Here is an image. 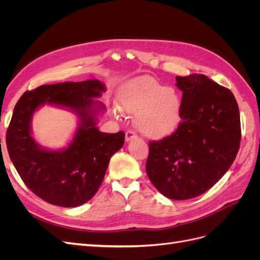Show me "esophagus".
<instances>
[{
    "label": "esophagus",
    "mask_w": 260,
    "mask_h": 260,
    "mask_svg": "<svg viewBox=\"0 0 260 260\" xmlns=\"http://www.w3.org/2000/svg\"><path fill=\"white\" fill-rule=\"evenodd\" d=\"M137 138H138V136L136 135L135 131L128 130L127 132H125V141H127V142H130V141L135 140V139H137Z\"/></svg>",
    "instance_id": "34e87169"
}]
</instances>
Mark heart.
I'll use <instances>...</instances> for the list:
<instances>
[{"mask_svg": "<svg viewBox=\"0 0 260 260\" xmlns=\"http://www.w3.org/2000/svg\"><path fill=\"white\" fill-rule=\"evenodd\" d=\"M121 111L137 115L136 127L143 136L160 140L174 133L181 120V98L151 76L125 83L118 95Z\"/></svg>", "mask_w": 260, "mask_h": 260, "instance_id": "heart-1", "label": "heart"}]
</instances>
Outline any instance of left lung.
<instances>
[{"label":"left lung","instance_id":"left-lung-1","mask_svg":"<svg viewBox=\"0 0 260 260\" xmlns=\"http://www.w3.org/2000/svg\"><path fill=\"white\" fill-rule=\"evenodd\" d=\"M182 91L181 122L171 136L149 142L146 174L164 196L190 200L205 193L229 170L241 142L233 93L205 75L176 77Z\"/></svg>","mask_w":260,"mask_h":260}]
</instances>
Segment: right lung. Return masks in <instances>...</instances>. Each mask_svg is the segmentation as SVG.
<instances>
[{
	"mask_svg": "<svg viewBox=\"0 0 260 260\" xmlns=\"http://www.w3.org/2000/svg\"><path fill=\"white\" fill-rule=\"evenodd\" d=\"M106 91L96 79L43 84L27 91L15 105L6 132L11 160L31 192L53 205L77 207L90 201L103 182L111 157L124 142V132H101L98 116L105 106L95 98ZM45 104L64 107L80 117L70 145L58 151L39 146L30 135V120Z\"/></svg>",
	"mask_w": 260,
	"mask_h": 260,
	"instance_id": "add662e5",
	"label": "right lung"
}]
</instances>
